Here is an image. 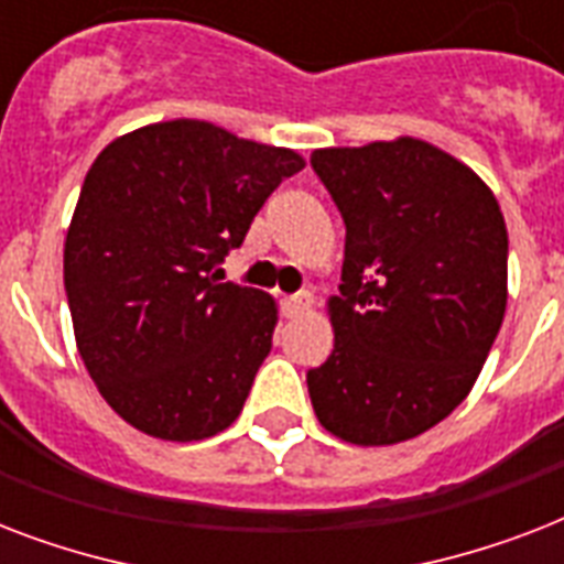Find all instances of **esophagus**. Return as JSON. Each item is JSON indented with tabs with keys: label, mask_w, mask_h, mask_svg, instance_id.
Returning <instances> with one entry per match:
<instances>
[{
	"label": "esophagus",
	"mask_w": 564,
	"mask_h": 564,
	"mask_svg": "<svg viewBox=\"0 0 564 564\" xmlns=\"http://www.w3.org/2000/svg\"><path fill=\"white\" fill-rule=\"evenodd\" d=\"M310 304H313V295H310L307 290L295 292V295H286V299L281 301L283 313H286V316H290V318L301 316L304 310H310Z\"/></svg>",
	"instance_id": "1"
}]
</instances>
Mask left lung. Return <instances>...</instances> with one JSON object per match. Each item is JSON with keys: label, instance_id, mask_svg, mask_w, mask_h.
I'll return each instance as SVG.
<instances>
[{"label": "left lung", "instance_id": "8db88e82", "mask_svg": "<svg viewBox=\"0 0 564 564\" xmlns=\"http://www.w3.org/2000/svg\"><path fill=\"white\" fill-rule=\"evenodd\" d=\"M310 166L345 221L334 351L307 371L322 427L394 445L471 392L507 313L509 237L491 189L412 137L318 149Z\"/></svg>", "mask_w": 564, "mask_h": 564}]
</instances>
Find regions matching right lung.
Returning <instances> with one entry per match:
<instances>
[{
	"label": "right lung",
	"mask_w": 564,
	"mask_h": 564,
	"mask_svg": "<svg viewBox=\"0 0 564 564\" xmlns=\"http://www.w3.org/2000/svg\"><path fill=\"white\" fill-rule=\"evenodd\" d=\"M301 170L290 149L198 119L137 128L96 158L64 286L84 366L131 427L198 442L237 421L278 310L265 292L221 283L219 265Z\"/></svg>",
	"instance_id": "1"
}]
</instances>
